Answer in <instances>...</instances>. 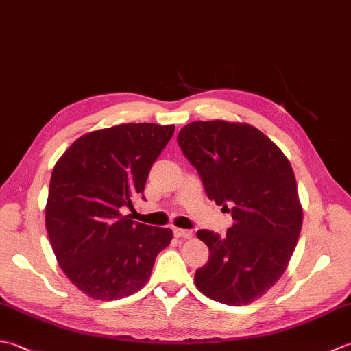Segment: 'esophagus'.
I'll use <instances>...</instances> for the list:
<instances>
[{"instance_id":"esophagus-1","label":"esophagus","mask_w":351,"mask_h":351,"mask_svg":"<svg viewBox=\"0 0 351 351\" xmlns=\"http://www.w3.org/2000/svg\"><path fill=\"white\" fill-rule=\"evenodd\" d=\"M173 235H175L176 238H191V237H193V232H191V230H187V229L175 228V229H173Z\"/></svg>"}]
</instances>
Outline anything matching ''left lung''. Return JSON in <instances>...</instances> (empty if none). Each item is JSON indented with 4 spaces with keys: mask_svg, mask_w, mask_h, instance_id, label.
<instances>
[{
    "mask_svg": "<svg viewBox=\"0 0 351 351\" xmlns=\"http://www.w3.org/2000/svg\"><path fill=\"white\" fill-rule=\"evenodd\" d=\"M178 145L206 196L234 220L226 237L197 230L210 258L195 273L196 287L215 302L249 304L279 280L299 240L303 210L294 171L280 149L247 123L191 122Z\"/></svg>",
    "mask_w": 351,
    "mask_h": 351,
    "instance_id": "left-lung-1",
    "label": "left lung"
}]
</instances>
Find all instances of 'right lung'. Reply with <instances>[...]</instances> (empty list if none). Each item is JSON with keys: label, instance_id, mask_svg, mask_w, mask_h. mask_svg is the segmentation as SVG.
<instances>
[{"label": "right lung", "instance_id": "add662e5", "mask_svg": "<svg viewBox=\"0 0 351 351\" xmlns=\"http://www.w3.org/2000/svg\"><path fill=\"white\" fill-rule=\"evenodd\" d=\"M175 125L122 123L73 141L52 170L45 223L64 274L96 300L143 288L173 232L131 220L152 164Z\"/></svg>", "mask_w": 351, "mask_h": 351}]
</instances>
